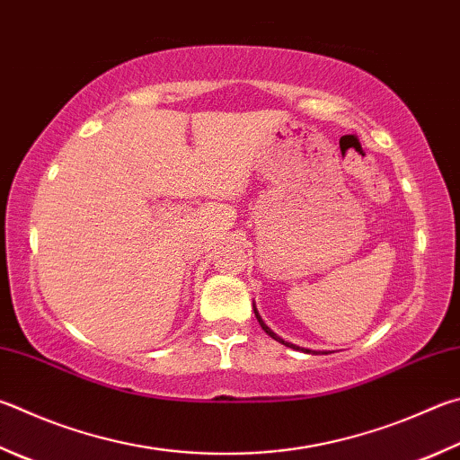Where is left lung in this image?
Wrapping results in <instances>:
<instances>
[{
	"instance_id": "obj_1",
	"label": "left lung",
	"mask_w": 460,
	"mask_h": 460,
	"mask_svg": "<svg viewBox=\"0 0 460 460\" xmlns=\"http://www.w3.org/2000/svg\"><path fill=\"white\" fill-rule=\"evenodd\" d=\"M253 312H255V317H257V322H259V325H261V328L265 330V333H267V336H271L273 340H278V341H279V344H283V346H288V348H294V349H299V352H305V354H332V352H330V349H325V352H323V349H322V352H320V349H310V348H299V346H296V344H291V341H286V340H283V338H279V336H278V333H275L273 330H270V328H267V325H265V322L261 320V315H259V312H257V307H255V304H253Z\"/></svg>"
}]
</instances>
